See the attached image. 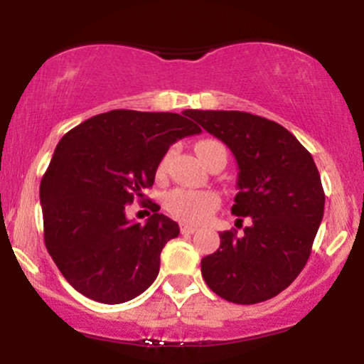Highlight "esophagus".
Segmentation results:
<instances>
[{
	"label": "esophagus",
	"instance_id": "obj_1",
	"mask_svg": "<svg viewBox=\"0 0 364 364\" xmlns=\"http://www.w3.org/2000/svg\"><path fill=\"white\" fill-rule=\"evenodd\" d=\"M179 229H181L183 235H193V232L198 231L195 225H188V224H181V228H179Z\"/></svg>",
	"mask_w": 364,
	"mask_h": 364
}]
</instances>
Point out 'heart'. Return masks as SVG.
<instances>
[{
    "label": "heart",
    "mask_w": 364,
    "mask_h": 364,
    "mask_svg": "<svg viewBox=\"0 0 364 364\" xmlns=\"http://www.w3.org/2000/svg\"><path fill=\"white\" fill-rule=\"evenodd\" d=\"M223 147L219 141L215 140H202L195 145L196 154L200 159H205V156L212 149ZM168 166V157H164L159 164L157 173L162 174ZM164 207L171 215L176 219L183 220L188 224H196L205 220L212 212L219 207V196L214 191L208 190H186V188H176V190L169 191L164 198Z\"/></svg>",
    "instance_id": "b5f03b06"
}]
</instances>
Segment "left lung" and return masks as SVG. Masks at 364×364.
<instances>
[{"label":"left lung","mask_w":364,"mask_h":364,"mask_svg":"<svg viewBox=\"0 0 364 364\" xmlns=\"http://www.w3.org/2000/svg\"><path fill=\"white\" fill-rule=\"evenodd\" d=\"M188 112L231 149L240 169L231 212L252 219L243 236L220 232L219 250L202 258L203 279L225 301H267L306 265L323 219L325 193L315 161L275 121L243 111Z\"/></svg>","instance_id":"left-lung-1"}]
</instances>
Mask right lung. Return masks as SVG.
Segmentation results:
<instances>
[{
    "label": "right lung",
    "mask_w": 364,
    "mask_h": 364,
    "mask_svg": "<svg viewBox=\"0 0 364 364\" xmlns=\"http://www.w3.org/2000/svg\"><path fill=\"white\" fill-rule=\"evenodd\" d=\"M190 112L114 109L70 129L41 181L46 248L63 277L94 301L118 304L156 281L173 219H127L124 207L154 185L171 145L200 133Z\"/></svg>",
    "instance_id": "obj_1"
}]
</instances>
